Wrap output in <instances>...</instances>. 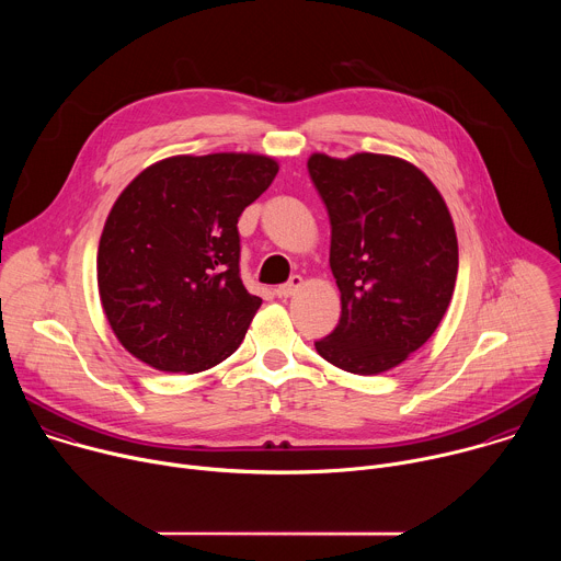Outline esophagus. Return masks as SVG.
<instances>
[{"label":"esophagus","instance_id":"esophagus-1","mask_svg":"<svg viewBox=\"0 0 561 561\" xmlns=\"http://www.w3.org/2000/svg\"><path fill=\"white\" fill-rule=\"evenodd\" d=\"M301 286H304L301 275H293L286 284H282V286L277 288V295H279V297H293Z\"/></svg>","mask_w":561,"mask_h":561}]
</instances>
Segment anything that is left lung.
Listing matches in <instances>:
<instances>
[{"instance_id":"obj_1","label":"left lung","mask_w":561,"mask_h":561,"mask_svg":"<svg viewBox=\"0 0 561 561\" xmlns=\"http://www.w3.org/2000/svg\"><path fill=\"white\" fill-rule=\"evenodd\" d=\"M310 180L331 219V271L342 293L337 329L317 353L355 375L409 359L450 304L459 251L448 206L407 159L312 152Z\"/></svg>"}]
</instances>
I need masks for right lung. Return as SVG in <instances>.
Listing matches in <instances>:
<instances>
[{
	"label": "right lung",
	"instance_id": "obj_1",
	"mask_svg": "<svg viewBox=\"0 0 561 561\" xmlns=\"http://www.w3.org/2000/svg\"><path fill=\"white\" fill-rule=\"evenodd\" d=\"M277 171L257 152L175 154L122 191L100 237L98 286L133 357L202 373L239 348L262 297L239 277L237 219Z\"/></svg>",
	"mask_w": 561,
	"mask_h": 561
}]
</instances>
